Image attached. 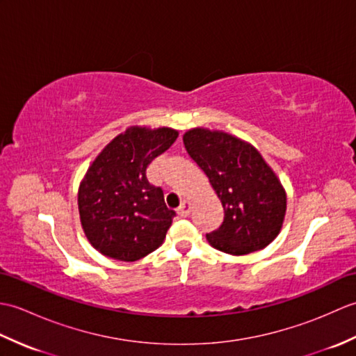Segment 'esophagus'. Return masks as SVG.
<instances>
[{
	"mask_svg": "<svg viewBox=\"0 0 356 356\" xmlns=\"http://www.w3.org/2000/svg\"><path fill=\"white\" fill-rule=\"evenodd\" d=\"M190 211H191V203L190 202H182V205L177 208V214L180 217H188V216H190Z\"/></svg>",
	"mask_w": 356,
	"mask_h": 356,
	"instance_id": "34e87169",
	"label": "esophagus"
}]
</instances>
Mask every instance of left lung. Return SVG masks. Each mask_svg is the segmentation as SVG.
<instances>
[{
  "instance_id": "8db88e82",
  "label": "left lung",
  "mask_w": 356,
  "mask_h": 356,
  "mask_svg": "<svg viewBox=\"0 0 356 356\" xmlns=\"http://www.w3.org/2000/svg\"><path fill=\"white\" fill-rule=\"evenodd\" d=\"M184 145L225 209L220 228L207 234L209 245L246 255L272 243L282 231L287 199L260 151L237 136L203 127L188 130Z\"/></svg>"
}]
</instances>
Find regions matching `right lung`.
<instances>
[{
    "label": "right lung",
    "mask_w": 356,
    "mask_h": 356,
    "mask_svg": "<svg viewBox=\"0 0 356 356\" xmlns=\"http://www.w3.org/2000/svg\"><path fill=\"white\" fill-rule=\"evenodd\" d=\"M177 136L170 127H128L88 166L78 190L79 218L90 245L102 255L136 261L163 243L176 213L145 171Z\"/></svg>",
    "instance_id": "right-lung-1"
}]
</instances>
